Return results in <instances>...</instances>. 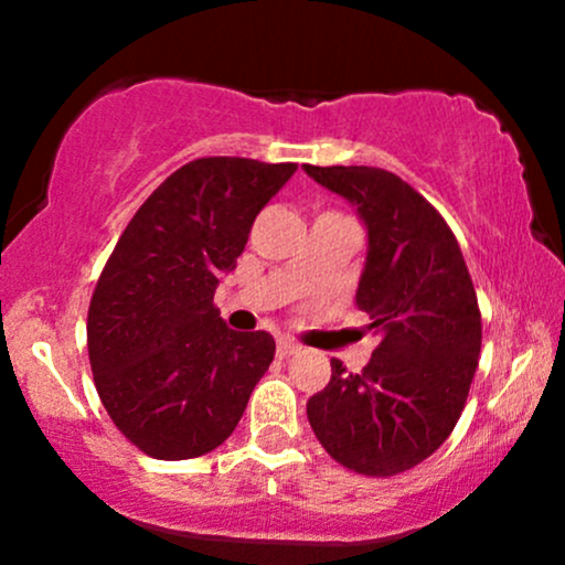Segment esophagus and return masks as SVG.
Instances as JSON below:
<instances>
[{"label":"esophagus","instance_id":"34e87169","mask_svg":"<svg viewBox=\"0 0 565 565\" xmlns=\"http://www.w3.org/2000/svg\"><path fill=\"white\" fill-rule=\"evenodd\" d=\"M295 353H300V345H297V342H291V340H278V345H276V355H278V359H289V355H295Z\"/></svg>","mask_w":565,"mask_h":565}]
</instances>
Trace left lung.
Wrapping results in <instances>:
<instances>
[{
  "mask_svg": "<svg viewBox=\"0 0 565 565\" xmlns=\"http://www.w3.org/2000/svg\"><path fill=\"white\" fill-rule=\"evenodd\" d=\"M364 220L369 249L355 305L380 334L359 374L332 361L308 401L329 457L361 476L412 470L451 436L481 355V310L462 249L436 206L380 167H313Z\"/></svg>",
  "mask_w": 565,
  "mask_h": 565,
  "instance_id": "1",
  "label": "left lung"
}]
</instances>
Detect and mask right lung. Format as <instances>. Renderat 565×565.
<instances>
[{
	"mask_svg": "<svg viewBox=\"0 0 565 565\" xmlns=\"http://www.w3.org/2000/svg\"><path fill=\"white\" fill-rule=\"evenodd\" d=\"M297 164L193 159L151 193L93 291L87 350L121 436L153 459H191L236 430L268 372V332H233L212 302L252 223Z\"/></svg>",
	"mask_w": 565,
	"mask_h": 565,
	"instance_id": "1",
	"label": "right lung"
}]
</instances>
